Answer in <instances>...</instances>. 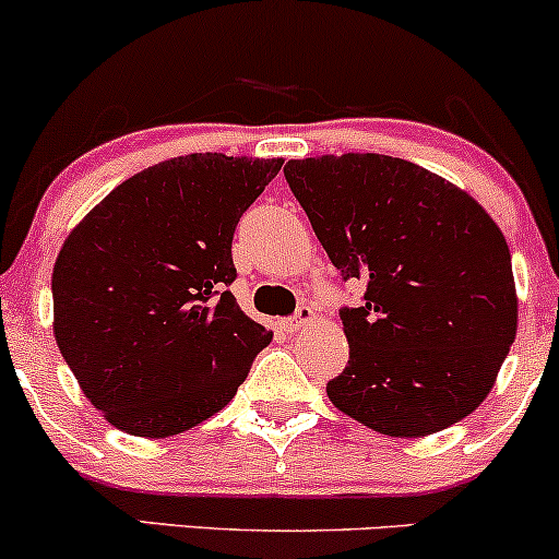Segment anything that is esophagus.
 Returning <instances> with one entry per match:
<instances>
[{"mask_svg": "<svg viewBox=\"0 0 559 559\" xmlns=\"http://www.w3.org/2000/svg\"><path fill=\"white\" fill-rule=\"evenodd\" d=\"M312 320H316V312H312V307L301 305L299 310H297V316L284 320V323H281V325H284L286 333H297V331H301V329H307V325H310Z\"/></svg>", "mask_w": 559, "mask_h": 559, "instance_id": "obj_1", "label": "esophagus"}]
</instances>
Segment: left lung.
Here are the masks:
<instances>
[{
  "label": "left lung",
  "mask_w": 559,
  "mask_h": 559,
  "mask_svg": "<svg viewBox=\"0 0 559 559\" xmlns=\"http://www.w3.org/2000/svg\"><path fill=\"white\" fill-rule=\"evenodd\" d=\"M284 176L344 281L349 362L333 407L383 436L418 439L486 400L518 331L510 247L467 191L386 155L288 159Z\"/></svg>",
  "instance_id": "8db88e82"
}]
</instances>
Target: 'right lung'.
Segmentation results:
<instances>
[{
  "instance_id": "add662e5",
  "label": "right lung",
  "mask_w": 559,
  "mask_h": 559,
  "mask_svg": "<svg viewBox=\"0 0 559 559\" xmlns=\"http://www.w3.org/2000/svg\"><path fill=\"white\" fill-rule=\"evenodd\" d=\"M284 159L173 157L136 173L68 234L52 271L55 338L120 431L165 439L236 396L273 331L228 292L239 217Z\"/></svg>"
}]
</instances>
